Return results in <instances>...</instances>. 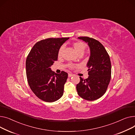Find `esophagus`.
I'll return each instance as SVG.
<instances>
[{"mask_svg": "<svg viewBox=\"0 0 135 135\" xmlns=\"http://www.w3.org/2000/svg\"><path fill=\"white\" fill-rule=\"evenodd\" d=\"M74 76L73 74H68V76H69V77H72V76Z\"/></svg>", "mask_w": 135, "mask_h": 135, "instance_id": "obj_1", "label": "esophagus"}]
</instances>
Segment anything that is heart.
Instances as JSON below:
<instances>
[{
  "mask_svg": "<svg viewBox=\"0 0 135 135\" xmlns=\"http://www.w3.org/2000/svg\"><path fill=\"white\" fill-rule=\"evenodd\" d=\"M73 47L78 54H83L85 50V47H86L85 44L81 41H77V42H74L73 44ZM63 50H64V47L61 46L59 49L58 53V55L59 57H60L62 55ZM70 66L73 67L72 65H71Z\"/></svg>",
  "mask_w": 135,
  "mask_h": 135,
  "instance_id": "heart-1",
  "label": "heart"
}]
</instances>
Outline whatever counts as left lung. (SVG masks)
I'll return each mask as SVG.
<instances>
[{
  "label": "left lung",
  "instance_id": "left-lung-1",
  "mask_svg": "<svg viewBox=\"0 0 135 135\" xmlns=\"http://www.w3.org/2000/svg\"><path fill=\"white\" fill-rule=\"evenodd\" d=\"M78 38L88 44L90 57L86 64L89 76L86 79L80 77L76 89L82 98L94 101L101 98L107 89L111 77V63L106 49L99 41L86 36Z\"/></svg>",
  "mask_w": 135,
  "mask_h": 135
}]
</instances>
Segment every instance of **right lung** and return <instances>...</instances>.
<instances>
[{"mask_svg":"<svg viewBox=\"0 0 135 135\" xmlns=\"http://www.w3.org/2000/svg\"><path fill=\"white\" fill-rule=\"evenodd\" d=\"M69 37L49 38L36 42L26 60V74L30 89L44 101L52 102L59 99L64 93L68 74H58L52 71L51 66L58 59L60 47Z\"/></svg>","mask_w":135,"mask_h":135,"instance_id":"right-lung-1","label":"right lung"}]
</instances>
